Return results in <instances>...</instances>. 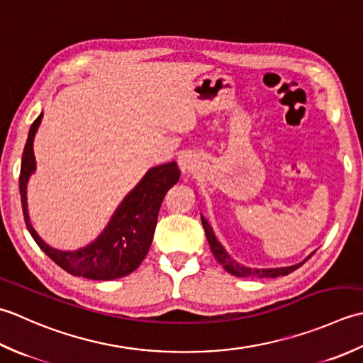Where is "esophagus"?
I'll list each match as a JSON object with an SVG mask.
<instances>
[{"mask_svg": "<svg viewBox=\"0 0 363 363\" xmlns=\"http://www.w3.org/2000/svg\"><path fill=\"white\" fill-rule=\"evenodd\" d=\"M179 166L183 172H186L191 169V160L186 157V155H183V157L179 158Z\"/></svg>", "mask_w": 363, "mask_h": 363, "instance_id": "esophagus-1", "label": "esophagus"}]
</instances>
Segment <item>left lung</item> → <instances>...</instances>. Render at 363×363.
Listing matches in <instances>:
<instances>
[{
  "label": "left lung",
  "mask_w": 363,
  "mask_h": 363,
  "mask_svg": "<svg viewBox=\"0 0 363 363\" xmlns=\"http://www.w3.org/2000/svg\"><path fill=\"white\" fill-rule=\"evenodd\" d=\"M202 224H203L206 240H208V244H210L214 258H216V260L224 266L225 271H228L233 276H238V277H279V276H286V274H290V272H293L294 269H298L299 266L306 262L304 260L299 264L285 266V268H271V269L246 268V266H241L240 263H236L235 260H232L230 255L225 252V249L220 246V242L216 240V236H214L210 224L206 223L203 218H202Z\"/></svg>",
  "instance_id": "obj_1"
}]
</instances>
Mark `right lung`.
I'll return each mask as SVG.
<instances>
[{"label": "right lung", "mask_w": 363, "mask_h": 363, "mask_svg": "<svg viewBox=\"0 0 363 363\" xmlns=\"http://www.w3.org/2000/svg\"><path fill=\"white\" fill-rule=\"evenodd\" d=\"M40 114L29 128L20 167V197L26 228L43 252L72 276L92 280H113L128 276L143 263L153 240L158 211L166 192L180 179L177 162L152 167L138 186L123 199L103 233L87 247L79 250H57L43 242L29 223L26 210V183L34 172L33 140L39 128Z\"/></svg>", "instance_id": "obj_1"}]
</instances>
